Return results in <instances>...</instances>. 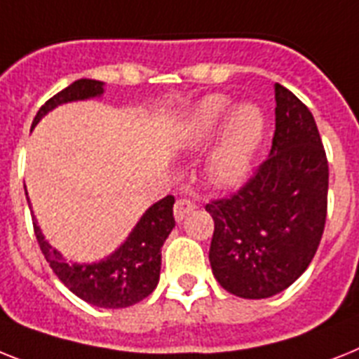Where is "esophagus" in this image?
<instances>
[{
  "mask_svg": "<svg viewBox=\"0 0 359 359\" xmlns=\"http://www.w3.org/2000/svg\"><path fill=\"white\" fill-rule=\"evenodd\" d=\"M192 209H194V203H192L191 200H185V198L177 200L176 203H174V218H176V222L185 220V216L189 215Z\"/></svg>",
  "mask_w": 359,
  "mask_h": 359,
  "instance_id": "1",
  "label": "esophagus"
}]
</instances>
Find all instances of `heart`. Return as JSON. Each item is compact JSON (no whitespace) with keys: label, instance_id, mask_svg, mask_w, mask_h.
I'll return each instance as SVG.
<instances>
[{"label":"heart","instance_id":"b5f03b06","mask_svg":"<svg viewBox=\"0 0 359 359\" xmlns=\"http://www.w3.org/2000/svg\"><path fill=\"white\" fill-rule=\"evenodd\" d=\"M229 114L224 137L209 161V174L222 185H233L248 172L255 150L264 135V111L253 102L235 108L227 95L215 93L194 106L187 123V141L192 147H200L215 135Z\"/></svg>","mask_w":359,"mask_h":359}]
</instances>
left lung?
Returning a JSON list of instances; mask_svg holds the SVG:
<instances>
[{"instance_id":"left-lung-1","label":"left lung","mask_w":359,"mask_h":359,"mask_svg":"<svg viewBox=\"0 0 359 359\" xmlns=\"http://www.w3.org/2000/svg\"><path fill=\"white\" fill-rule=\"evenodd\" d=\"M269 158L235 196L212 201L209 262L226 292L242 299L277 295L304 273L327 220L328 163L310 109L275 84Z\"/></svg>"}]
</instances>
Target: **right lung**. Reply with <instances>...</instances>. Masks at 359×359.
Segmentation results:
<instances>
[{"label": "right lung", "instance_id": "1", "mask_svg": "<svg viewBox=\"0 0 359 359\" xmlns=\"http://www.w3.org/2000/svg\"><path fill=\"white\" fill-rule=\"evenodd\" d=\"M104 95V82L80 79L56 93L38 109L31 130L49 111L67 102L97 99ZM25 196L29 200V194ZM174 198L167 196L150 205L130 231L123 244L108 257L95 262H67L46 240L32 212V226L40 250L56 273L86 303L99 308H126L143 301L156 290L161 271V248L174 229ZM31 209V201H29Z\"/></svg>", "mask_w": 359, "mask_h": 359}]
</instances>
